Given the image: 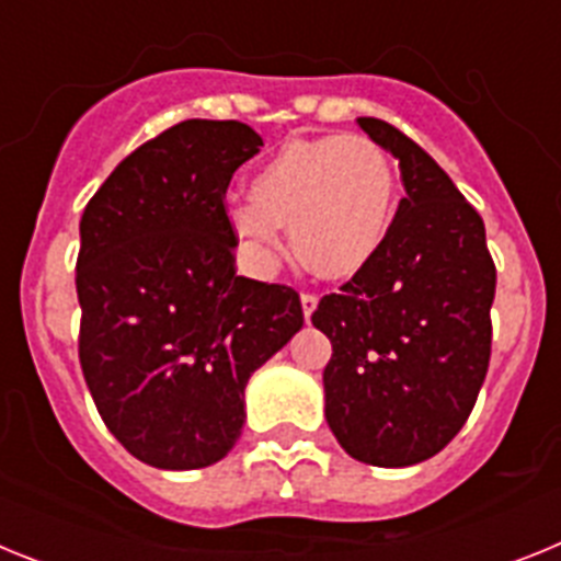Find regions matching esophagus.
<instances>
[{
  "instance_id": "34e87169",
  "label": "esophagus",
  "mask_w": 561,
  "mask_h": 561,
  "mask_svg": "<svg viewBox=\"0 0 561 561\" xmlns=\"http://www.w3.org/2000/svg\"><path fill=\"white\" fill-rule=\"evenodd\" d=\"M300 304H304V317L306 320H311V314H314V309H317V295L304 291V295H300Z\"/></svg>"
}]
</instances>
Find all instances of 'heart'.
<instances>
[{"label": "heart", "instance_id": "b5f03b06", "mask_svg": "<svg viewBox=\"0 0 561 561\" xmlns=\"http://www.w3.org/2000/svg\"><path fill=\"white\" fill-rule=\"evenodd\" d=\"M396 210V171L368 137H311L277 148L252 173L250 202L227 210L232 236L255 270L284 250L289 221L295 250L323 277H354L381 252Z\"/></svg>", "mask_w": 561, "mask_h": 561}]
</instances>
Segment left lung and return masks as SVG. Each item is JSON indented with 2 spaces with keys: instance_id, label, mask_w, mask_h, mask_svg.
Wrapping results in <instances>:
<instances>
[{
  "instance_id": "left-lung-1",
  "label": "left lung",
  "mask_w": 561,
  "mask_h": 561,
  "mask_svg": "<svg viewBox=\"0 0 561 561\" xmlns=\"http://www.w3.org/2000/svg\"><path fill=\"white\" fill-rule=\"evenodd\" d=\"M359 128L399 160L379 255L311 314L331 340L325 421L351 458L385 469L433 458L460 433L492 356L497 270L485 227L444 168L376 117Z\"/></svg>"
}]
</instances>
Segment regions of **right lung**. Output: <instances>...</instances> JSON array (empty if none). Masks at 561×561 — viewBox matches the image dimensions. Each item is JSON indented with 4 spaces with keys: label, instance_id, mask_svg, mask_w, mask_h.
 <instances>
[{
    "label": "right lung",
    "instance_id": "1",
    "mask_svg": "<svg viewBox=\"0 0 561 561\" xmlns=\"http://www.w3.org/2000/svg\"><path fill=\"white\" fill-rule=\"evenodd\" d=\"M264 140L185 121L108 173L81 216L78 356L108 433L157 469H202L244 427V388L304 329L291 286L236 275L225 193Z\"/></svg>",
    "mask_w": 561,
    "mask_h": 561
}]
</instances>
